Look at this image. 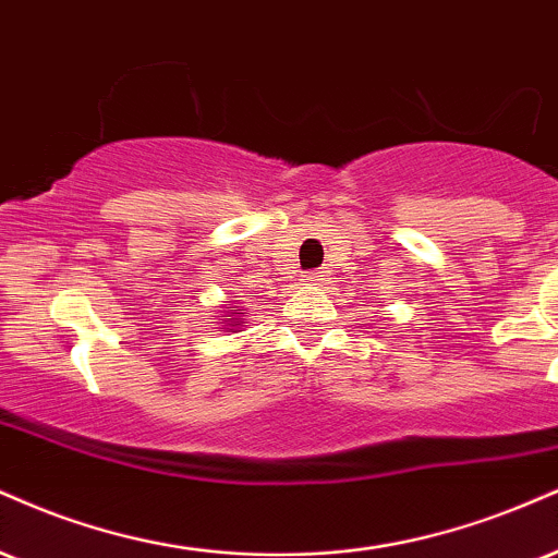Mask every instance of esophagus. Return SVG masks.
<instances>
[{
    "mask_svg": "<svg viewBox=\"0 0 558 558\" xmlns=\"http://www.w3.org/2000/svg\"><path fill=\"white\" fill-rule=\"evenodd\" d=\"M327 280H330V275H327V270H314V272L306 275L304 283L308 288H322V286H327Z\"/></svg>",
    "mask_w": 558,
    "mask_h": 558,
    "instance_id": "1",
    "label": "esophagus"
}]
</instances>
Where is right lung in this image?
I'll return each mask as SVG.
<instances>
[{
    "label": "right lung",
    "mask_w": 558,
    "mask_h": 558,
    "mask_svg": "<svg viewBox=\"0 0 558 558\" xmlns=\"http://www.w3.org/2000/svg\"><path fill=\"white\" fill-rule=\"evenodd\" d=\"M244 317H246V308L231 304V301H228V304H223V319H220V325H223V327H220V330L241 332L239 327L246 325Z\"/></svg>",
    "instance_id": "1"
}]
</instances>
